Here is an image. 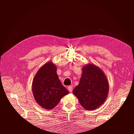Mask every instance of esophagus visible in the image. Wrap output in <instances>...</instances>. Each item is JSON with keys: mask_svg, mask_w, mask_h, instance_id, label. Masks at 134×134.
Wrapping results in <instances>:
<instances>
[{"mask_svg": "<svg viewBox=\"0 0 134 134\" xmlns=\"http://www.w3.org/2000/svg\"><path fill=\"white\" fill-rule=\"evenodd\" d=\"M72 86H69L68 87V90H69V91L70 92H72Z\"/></svg>", "mask_w": 134, "mask_h": 134, "instance_id": "esophagus-1", "label": "esophagus"}]
</instances>
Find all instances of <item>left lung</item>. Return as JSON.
<instances>
[{"label": "left lung", "mask_w": 134, "mask_h": 134, "mask_svg": "<svg viewBox=\"0 0 134 134\" xmlns=\"http://www.w3.org/2000/svg\"><path fill=\"white\" fill-rule=\"evenodd\" d=\"M109 84L104 72L95 65L88 64L82 69L79 84L72 91L86 110L98 108L106 100Z\"/></svg>", "instance_id": "8db88e82"}]
</instances>
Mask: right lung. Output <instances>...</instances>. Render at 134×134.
Returning <instances> with one entry per match:
<instances>
[{"label":"right lung","instance_id":"1","mask_svg":"<svg viewBox=\"0 0 134 134\" xmlns=\"http://www.w3.org/2000/svg\"><path fill=\"white\" fill-rule=\"evenodd\" d=\"M55 64L50 62L40 68L32 82V92L36 102L42 108L53 109L69 92L61 83Z\"/></svg>","mask_w":134,"mask_h":134}]
</instances>
